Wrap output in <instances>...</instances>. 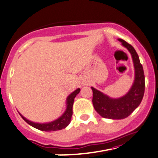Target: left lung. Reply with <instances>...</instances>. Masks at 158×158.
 <instances>
[{
    "mask_svg": "<svg viewBox=\"0 0 158 158\" xmlns=\"http://www.w3.org/2000/svg\"><path fill=\"white\" fill-rule=\"evenodd\" d=\"M122 45L128 49L132 56L135 77L132 87L128 94L117 99L110 98L96 89L93 90V104L96 111L101 116L110 119H123L128 117L143 99L145 91V77L143 66L135 48L122 39H118Z\"/></svg>",
    "mask_w": 158,
    "mask_h": 158,
    "instance_id": "1",
    "label": "left lung"
}]
</instances>
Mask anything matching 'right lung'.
<instances>
[{
    "label": "right lung",
    "mask_w": 158,
    "mask_h": 158,
    "mask_svg": "<svg viewBox=\"0 0 158 158\" xmlns=\"http://www.w3.org/2000/svg\"><path fill=\"white\" fill-rule=\"evenodd\" d=\"M79 92H80V89L78 88L77 90H76L68 96L67 98V109H66L64 113L60 118H59L56 119V121H52V122L47 123H34L27 120L26 118H25L20 113L19 114H20V116L23 118V119L26 123H28V124L31 125V127H35L36 129H37V130L45 131V132H51V131L62 130V129L65 128V127L69 124V123L71 122L72 115H73L72 108H73L74 98H75L76 96H77Z\"/></svg>",
    "instance_id": "obj_1"
}]
</instances>
